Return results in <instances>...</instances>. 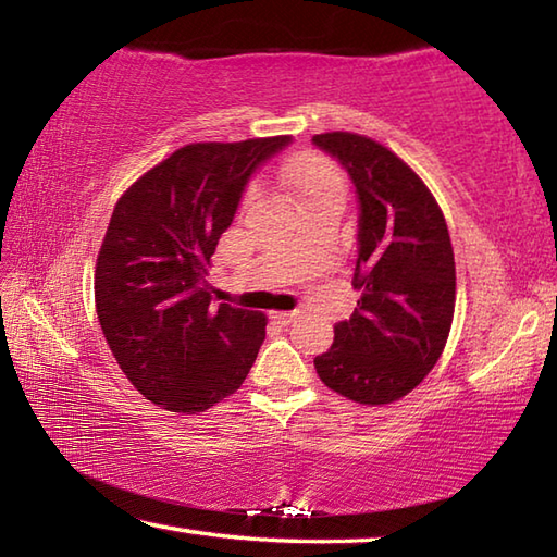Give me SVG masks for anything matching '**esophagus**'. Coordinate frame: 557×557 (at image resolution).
Instances as JSON below:
<instances>
[{
	"mask_svg": "<svg viewBox=\"0 0 557 557\" xmlns=\"http://www.w3.org/2000/svg\"><path fill=\"white\" fill-rule=\"evenodd\" d=\"M270 319H272V322H275V324L287 326V324L292 322V319H295V312H272Z\"/></svg>",
	"mask_w": 557,
	"mask_h": 557,
	"instance_id": "esophagus-1",
	"label": "esophagus"
}]
</instances>
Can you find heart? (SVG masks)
I'll use <instances>...</instances> for the list:
<instances>
[{
    "instance_id": "heart-1",
    "label": "heart",
    "mask_w": 557,
    "mask_h": 557,
    "mask_svg": "<svg viewBox=\"0 0 557 557\" xmlns=\"http://www.w3.org/2000/svg\"><path fill=\"white\" fill-rule=\"evenodd\" d=\"M285 184L301 209L329 199L344 201V182L336 169L317 154L292 157L285 166Z\"/></svg>"
}]
</instances>
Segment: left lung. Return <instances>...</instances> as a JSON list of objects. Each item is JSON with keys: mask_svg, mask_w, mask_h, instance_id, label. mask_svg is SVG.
Segmentation results:
<instances>
[{"mask_svg": "<svg viewBox=\"0 0 557 557\" xmlns=\"http://www.w3.org/2000/svg\"><path fill=\"white\" fill-rule=\"evenodd\" d=\"M358 199L354 314L314 358L324 385L348 400L383 405L408 395L432 371L455 314V252L437 201L391 149L354 132L314 135Z\"/></svg>", "mask_w": 557, "mask_h": 557, "instance_id": "8db88e82", "label": "left lung"}]
</instances>
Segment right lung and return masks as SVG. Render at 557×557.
<instances>
[{"instance_id":"1","label":"right lung","mask_w":557,"mask_h":557,"mask_svg":"<svg viewBox=\"0 0 557 557\" xmlns=\"http://www.w3.org/2000/svg\"><path fill=\"white\" fill-rule=\"evenodd\" d=\"M292 137L186 145L132 184L96 265L102 334L147 400L203 412L240 388L265 342V314L213 307L206 268L252 174Z\"/></svg>"}]
</instances>
